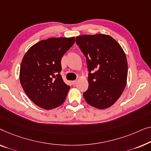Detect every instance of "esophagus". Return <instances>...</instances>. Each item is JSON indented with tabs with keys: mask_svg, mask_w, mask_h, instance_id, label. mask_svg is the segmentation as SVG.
<instances>
[{
	"mask_svg": "<svg viewBox=\"0 0 151 151\" xmlns=\"http://www.w3.org/2000/svg\"><path fill=\"white\" fill-rule=\"evenodd\" d=\"M76 83H77V81H76V80H75V81H72V83H73V86H75V85H76Z\"/></svg>",
	"mask_w": 151,
	"mask_h": 151,
	"instance_id": "esophagus-1",
	"label": "esophagus"
}]
</instances>
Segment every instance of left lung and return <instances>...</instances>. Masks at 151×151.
Listing matches in <instances>:
<instances>
[{
  "label": "left lung",
  "mask_w": 151,
  "mask_h": 151,
  "mask_svg": "<svg viewBox=\"0 0 151 151\" xmlns=\"http://www.w3.org/2000/svg\"><path fill=\"white\" fill-rule=\"evenodd\" d=\"M76 43L86 57L89 71L85 100L97 109L111 107L126 87L128 65L124 50L116 40L104 34L77 36Z\"/></svg>",
  "instance_id": "left-lung-1"
}]
</instances>
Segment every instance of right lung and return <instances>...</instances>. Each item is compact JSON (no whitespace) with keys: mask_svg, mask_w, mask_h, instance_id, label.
Wrapping results in <instances>:
<instances>
[{"mask_svg":"<svg viewBox=\"0 0 151 151\" xmlns=\"http://www.w3.org/2000/svg\"><path fill=\"white\" fill-rule=\"evenodd\" d=\"M75 42V37L41 40L23 57L20 70L21 86L29 99L42 109H54L66 99L70 86L60 75L61 60Z\"/></svg>","mask_w":151,"mask_h":151,"instance_id":"obj_1","label":"right lung"}]
</instances>
